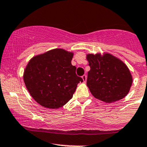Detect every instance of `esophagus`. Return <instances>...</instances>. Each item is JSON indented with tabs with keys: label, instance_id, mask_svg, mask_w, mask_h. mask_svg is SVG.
Here are the masks:
<instances>
[{
	"label": "esophagus",
	"instance_id": "esophagus-1",
	"mask_svg": "<svg viewBox=\"0 0 147 147\" xmlns=\"http://www.w3.org/2000/svg\"><path fill=\"white\" fill-rule=\"evenodd\" d=\"M82 80H83V82H86V79H87V77H86V75H84L82 77Z\"/></svg>",
	"mask_w": 147,
	"mask_h": 147
}]
</instances>
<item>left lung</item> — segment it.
Here are the masks:
<instances>
[{"label":"left lung","instance_id":"left-lung-1","mask_svg":"<svg viewBox=\"0 0 147 147\" xmlns=\"http://www.w3.org/2000/svg\"><path fill=\"white\" fill-rule=\"evenodd\" d=\"M86 57L91 67L86 85L93 97L111 103L128 95L133 77L120 59L106 52L87 54Z\"/></svg>","mask_w":147,"mask_h":147}]
</instances>
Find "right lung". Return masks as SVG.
Instances as JSON below:
<instances>
[{
    "instance_id": "add662e5",
    "label": "right lung",
    "mask_w": 147,
    "mask_h": 147,
    "mask_svg": "<svg viewBox=\"0 0 147 147\" xmlns=\"http://www.w3.org/2000/svg\"><path fill=\"white\" fill-rule=\"evenodd\" d=\"M74 53L54 49L30 59L24 72V82L38 104L49 109L63 107L72 98L81 77L71 63Z\"/></svg>"
}]
</instances>
